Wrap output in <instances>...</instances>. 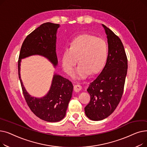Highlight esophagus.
Wrapping results in <instances>:
<instances>
[{
  "instance_id": "34e87169",
  "label": "esophagus",
  "mask_w": 147,
  "mask_h": 147,
  "mask_svg": "<svg viewBox=\"0 0 147 147\" xmlns=\"http://www.w3.org/2000/svg\"><path fill=\"white\" fill-rule=\"evenodd\" d=\"M82 88V86L79 84H76V85H74V90L76 92H78L80 90H81Z\"/></svg>"
}]
</instances>
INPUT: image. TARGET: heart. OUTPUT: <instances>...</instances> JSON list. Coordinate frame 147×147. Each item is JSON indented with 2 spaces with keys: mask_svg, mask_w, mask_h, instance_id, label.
I'll use <instances>...</instances> for the list:
<instances>
[{
  "mask_svg": "<svg viewBox=\"0 0 147 147\" xmlns=\"http://www.w3.org/2000/svg\"><path fill=\"white\" fill-rule=\"evenodd\" d=\"M108 57V46L101 38L89 34H82L75 37L66 47L62 55V65L64 71L71 75L78 61L79 65L73 76L84 79L90 73L94 74L104 68Z\"/></svg>",
  "mask_w": 147,
  "mask_h": 147,
  "instance_id": "1",
  "label": "heart"
}]
</instances>
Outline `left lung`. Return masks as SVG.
<instances>
[{
  "instance_id": "8db88e82",
  "label": "left lung",
  "mask_w": 147,
  "mask_h": 147,
  "mask_svg": "<svg viewBox=\"0 0 147 147\" xmlns=\"http://www.w3.org/2000/svg\"><path fill=\"white\" fill-rule=\"evenodd\" d=\"M107 34L109 54L105 65L87 91L90 101L84 108L86 116L94 121L102 120L111 115L121 98L127 71V59L120 38L102 24Z\"/></svg>"
}]
</instances>
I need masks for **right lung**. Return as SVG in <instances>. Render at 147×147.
<instances>
[{
    "instance_id": "add662e5",
    "label": "right lung",
    "mask_w": 147,
    "mask_h": 147,
    "mask_svg": "<svg viewBox=\"0 0 147 147\" xmlns=\"http://www.w3.org/2000/svg\"><path fill=\"white\" fill-rule=\"evenodd\" d=\"M59 27L58 24L46 22L28 34L22 43L18 62V76L27 105L37 117L49 122L59 121L65 116L68 103L72 96V83L55 73L48 93L41 98L32 96L23 84L20 67L22 59L33 55H40L48 59L56 68L58 65L57 33Z\"/></svg>"
}]
</instances>
